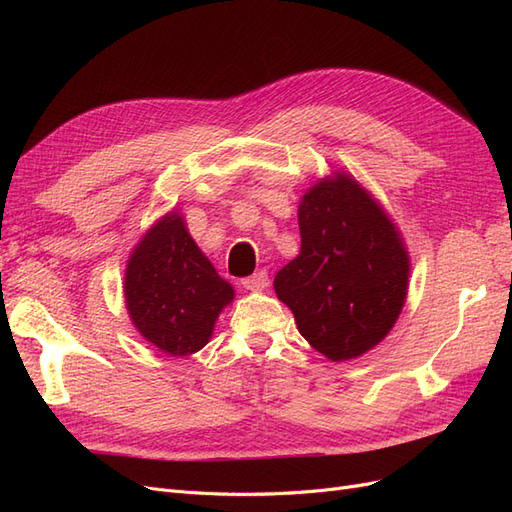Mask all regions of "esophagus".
I'll return each instance as SVG.
<instances>
[{"instance_id":"34e87169","label":"esophagus","mask_w":512,"mask_h":512,"mask_svg":"<svg viewBox=\"0 0 512 512\" xmlns=\"http://www.w3.org/2000/svg\"><path fill=\"white\" fill-rule=\"evenodd\" d=\"M241 284L247 290H265L269 286V275H267V271H256L250 277H243Z\"/></svg>"}]
</instances>
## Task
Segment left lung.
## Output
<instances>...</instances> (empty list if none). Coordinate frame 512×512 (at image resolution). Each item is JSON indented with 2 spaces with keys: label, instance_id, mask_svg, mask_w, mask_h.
I'll list each match as a JSON object with an SVG mask.
<instances>
[{
  "label": "left lung",
  "instance_id": "obj_1",
  "mask_svg": "<svg viewBox=\"0 0 512 512\" xmlns=\"http://www.w3.org/2000/svg\"><path fill=\"white\" fill-rule=\"evenodd\" d=\"M301 252L275 275L299 333L331 361L356 359L393 329L410 262L395 224L348 175L309 190L299 207Z\"/></svg>",
  "mask_w": 512,
  "mask_h": 512
}]
</instances>
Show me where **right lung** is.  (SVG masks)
<instances>
[{"label": "right lung", "instance_id": "1", "mask_svg": "<svg viewBox=\"0 0 512 512\" xmlns=\"http://www.w3.org/2000/svg\"><path fill=\"white\" fill-rule=\"evenodd\" d=\"M123 288L138 333L170 356L203 348L235 297L177 213L164 215L136 245Z\"/></svg>", "mask_w": 512, "mask_h": 512}]
</instances>
